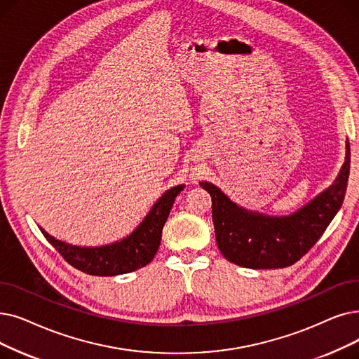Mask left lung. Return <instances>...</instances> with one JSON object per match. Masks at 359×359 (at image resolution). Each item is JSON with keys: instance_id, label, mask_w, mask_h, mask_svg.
Here are the masks:
<instances>
[{"instance_id": "1", "label": "left lung", "mask_w": 359, "mask_h": 359, "mask_svg": "<svg viewBox=\"0 0 359 359\" xmlns=\"http://www.w3.org/2000/svg\"><path fill=\"white\" fill-rule=\"evenodd\" d=\"M351 168V148L336 182L302 210L269 217L239 208L217 188L201 182L212 199L215 241L224 258L246 269H283L299 261L332 223L344 204Z\"/></svg>"}]
</instances>
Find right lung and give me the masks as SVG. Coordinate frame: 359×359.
I'll return each mask as SVG.
<instances>
[{
  "label": "right lung",
  "instance_id": "right-lung-1",
  "mask_svg": "<svg viewBox=\"0 0 359 359\" xmlns=\"http://www.w3.org/2000/svg\"><path fill=\"white\" fill-rule=\"evenodd\" d=\"M184 186L179 184L167 191L155 202L145 220L137 226L130 236L120 242L100 248H81L57 241L43 229L42 235L72 267L90 276H117L145 267L158 251L163 227L167 222L176 196Z\"/></svg>",
  "mask_w": 359,
  "mask_h": 359
}]
</instances>
